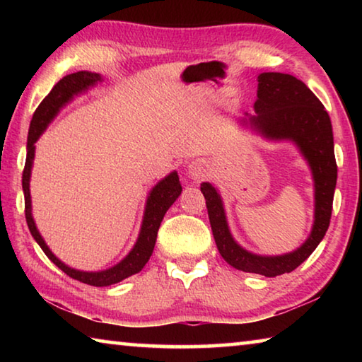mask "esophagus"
<instances>
[{
  "label": "esophagus",
  "mask_w": 362,
  "mask_h": 362,
  "mask_svg": "<svg viewBox=\"0 0 362 362\" xmlns=\"http://www.w3.org/2000/svg\"><path fill=\"white\" fill-rule=\"evenodd\" d=\"M207 173V166L204 161H193L192 166H189V175L193 179H203Z\"/></svg>",
  "instance_id": "1"
}]
</instances>
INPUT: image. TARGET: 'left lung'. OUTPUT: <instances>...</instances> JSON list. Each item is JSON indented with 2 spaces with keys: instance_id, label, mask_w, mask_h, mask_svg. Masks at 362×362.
<instances>
[{
  "instance_id": "obj_1",
  "label": "left lung",
  "mask_w": 362,
  "mask_h": 362,
  "mask_svg": "<svg viewBox=\"0 0 362 362\" xmlns=\"http://www.w3.org/2000/svg\"><path fill=\"white\" fill-rule=\"evenodd\" d=\"M257 116L250 121L272 139H291L308 159L315 177V225L302 246L291 254L260 257L238 246L226 225L222 199L211 183H203L207 214L217 249L225 262L244 273L273 278L291 273L308 259L326 235L332 216L337 163L330 118L321 100L303 81L286 73H260L255 102Z\"/></svg>"
}]
</instances>
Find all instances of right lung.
I'll return each mask as SVG.
<instances>
[{"mask_svg": "<svg viewBox=\"0 0 362 362\" xmlns=\"http://www.w3.org/2000/svg\"><path fill=\"white\" fill-rule=\"evenodd\" d=\"M97 81H100V76L97 75V73L78 71V73H71V75H66L60 79L56 86H54L51 93L42 99L38 108L35 110L33 119L30 122V131H28L27 159H25V168H23V174H22V187H23V194H25L27 225L30 228V233H32V236L35 238V241L40 244V247L42 250H45L47 259L51 260L54 265H57L60 269H62L64 273L69 274L70 278L81 281V283L89 284V286L103 287V286H112L115 283H119V281L139 273L140 269L145 267V263L148 262V259L151 257L153 249H155L158 230H159V225L163 222L164 214H166L169 207L173 206L174 201L179 198V194L182 193V185L179 182V175L173 173L151 189L148 201H146L144 223H142V230H140L137 244L131 250V254L113 268L105 269V272H99V273L78 272V269H73L64 265V263L47 249V246L45 244V241H42L41 235L35 226L33 217H32V204H30L28 182H30V170H32L33 156H35V142L38 140L42 131L46 129L47 122L57 115L59 108L62 107L64 103H66L73 95L81 93L84 89H88L90 84H94Z\"/></svg>", "mask_w": 362, "mask_h": 362, "instance_id": "obj_1", "label": "right lung"}]
</instances>
